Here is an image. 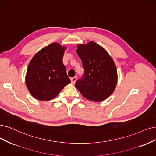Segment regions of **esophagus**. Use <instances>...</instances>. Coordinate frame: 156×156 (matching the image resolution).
<instances>
[{
  "label": "esophagus",
  "mask_w": 156,
  "mask_h": 156,
  "mask_svg": "<svg viewBox=\"0 0 156 156\" xmlns=\"http://www.w3.org/2000/svg\"><path fill=\"white\" fill-rule=\"evenodd\" d=\"M76 80H77V77H76V76H74V77H73V78H71V83H74L75 82H76Z\"/></svg>",
  "instance_id": "1"
}]
</instances>
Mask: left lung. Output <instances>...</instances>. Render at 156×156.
Instances as JSON below:
<instances>
[{
	"label": "left lung",
	"instance_id": "1",
	"mask_svg": "<svg viewBox=\"0 0 156 156\" xmlns=\"http://www.w3.org/2000/svg\"><path fill=\"white\" fill-rule=\"evenodd\" d=\"M76 52L82 62L83 78L75 86L82 96L94 102L106 99L115 91L117 71L112 58L105 50L94 41L78 44Z\"/></svg>",
	"mask_w": 156,
	"mask_h": 156
}]
</instances>
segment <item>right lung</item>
I'll return each instance as SVG.
<instances>
[{"mask_svg":"<svg viewBox=\"0 0 156 156\" xmlns=\"http://www.w3.org/2000/svg\"><path fill=\"white\" fill-rule=\"evenodd\" d=\"M66 48L58 43H51L40 50L30 62L25 82L35 98L51 100L71 83L62 61Z\"/></svg>","mask_w":156,"mask_h":156,"instance_id":"obj_1","label":"right lung"}]
</instances>
